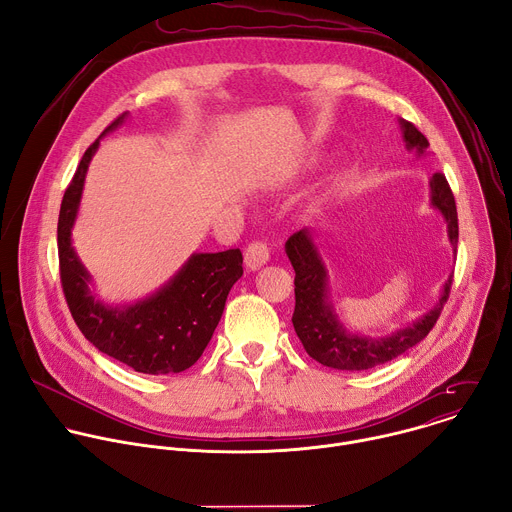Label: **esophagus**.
<instances>
[{
	"label": "esophagus",
	"mask_w": 512,
	"mask_h": 512,
	"mask_svg": "<svg viewBox=\"0 0 512 512\" xmlns=\"http://www.w3.org/2000/svg\"><path fill=\"white\" fill-rule=\"evenodd\" d=\"M269 261V249L265 243H251L245 251V265L251 269V271H257L261 269L265 263Z\"/></svg>",
	"instance_id": "34e87169"
}]
</instances>
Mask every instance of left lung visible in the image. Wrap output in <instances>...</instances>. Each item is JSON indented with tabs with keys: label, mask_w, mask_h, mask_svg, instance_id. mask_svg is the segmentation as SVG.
<instances>
[{
	"label": "left lung",
	"mask_w": 512,
	"mask_h": 512,
	"mask_svg": "<svg viewBox=\"0 0 512 512\" xmlns=\"http://www.w3.org/2000/svg\"><path fill=\"white\" fill-rule=\"evenodd\" d=\"M405 148L417 156L427 154L429 141L425 135L409 121L399 119ZM431 206L440 210L448 223V239L456 253L458 247V212L454 194L444 174H433L429 180ZM285 253L296 271V310L291 316L296 334L302 340L306 352L324 367L338 371H367L385 364L411 346L419 344L440 318L444 304L448 302L452 275L444 283L442 296L431 310H427L413 324L399 328L387 336H362L350 332L338 320L334 304L330 300L328 269L314 241V231L302 229L291 235L285 243Z\"/></svg>",
	"instance_id": "obj_1"
}]
</instances>
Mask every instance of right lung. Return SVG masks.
Segmentation results:
<instances>
[{
    "instance_id": "1",
    "label": "right lung",
    "mask_w": 512,
    "mask_h": 512,
    "mask_svg": "<svg viewBox=\"0 0 512 512\" xmlns=\"http://www.w3.org/2000/svg\"><path fill=\"white\" fill-rule=\"evenodd\" d=\"M125 117L119 115L101 137ZM101 137L85 152L60 204L58 261L66 304L85 338L107 356L145 375L182 373L202 356L221 322L229 291L243 275V255L239 249L192 253L148 298L123 306L101 302L91 289V273L72 247L87 170Z\"/></svg>"
}]
</instances>
